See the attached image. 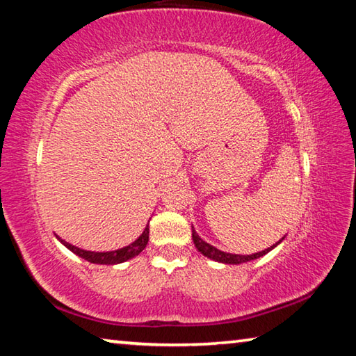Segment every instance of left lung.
I'll return each instance as SVG.
<instances>
[{
  "label": "left lung",
  "instance_id": "1",
  "mask_svg": "<svg viewBox=\"0 0 356 356\" xmlns=\"http://www.w3.org/2000/svg\"><path fill=\"white\" fill-rule=\"evenodd\" d=\"M191 237H193V242H195V246L197 248V251H201L204 256H207L210 259H213V261L216 262H222V264H243V262H248V261H252V259H257L261 257L264 254H267L268 251H272L276 245H280L282 240H284V237H282L278 243L273 245L272 248H267L261 252H254V254H250V256H242V254H231V252H225V251H220L216 250L215 246H212L207 242H204V240L197 236L195 229L191 227Z\"/></svg>",
  "mask_w": 356,
  "mask_h": 356
}]
</instances>
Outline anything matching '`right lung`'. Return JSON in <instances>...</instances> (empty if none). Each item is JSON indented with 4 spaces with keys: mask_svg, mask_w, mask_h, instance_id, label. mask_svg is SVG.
<instances>
[{
    "mask_svg": "<svg viewBox=\"0 0 356 356\" xmlns=\"http://www.w3.org/2000/svg\"><path fill=\"white\" fill-rule=\"evenodd\" d=\"M58 238H59V237H58ZM59 242H61L64 246H67V248H69L72 252H75L76 256L83 257L84 261L92 262V264L113 265V264H120V262L129 261V259L138 256L144 248H146V245H147V242H149V227L146 226V229H144L141 236L138 237L134 243L129 245V246H125V248L116 250V251H106V252L86 251V250L78 248V246L70 245L69 242H65V240H63V238H59Z\"/></svg>",
    "mask_w": 356,
    "mask_h": 356,
    "instance_id": "add662e5",
    "label": "right lung"
}]
</instances>
